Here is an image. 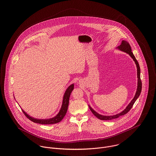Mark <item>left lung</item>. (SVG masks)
<instances>
[{
  "label": "left lung",
  "instance_id": "8db88e82",
  "mask_svg": "<svg viewBox=\"0 0 156 156\" xmlns=\"http://www.w3.org/2000/svg\"><path fill=\"white\" fill-rule=\"evenodd\" d=\"M118 48L121 51H123L124 52H126L127 53L129 54L130 56L133 58L134 61L136 63V67H137V78H138V83H137V91L136 93V95L133 98V99L132 100V101L130 103V104L128 105V106L126 108V109L122 112L121 113L117 114L116 115H113V116H103L101 115H99L98 113H97L96 112L94 111L90 106H89V109L90 110V111L92 112V113L98 119H101V120H111L113 119H116L118 118V117L124 115L125 114H126L127 113H128L130 111V109L132 108L133 106L134 102L136 101V100H137V98L139 97V96L140 94L141 90H142V82H141V79H140V67L139 65V63L137 62V61L136 60L135 56H134L133 52L132 51V48L131 47L129 44V43L128 42H127L126 41H122L121 44L120 45L119 47H118Z\"/></svg>",
  "mask_w": 156,
  "mask_h": 156
}]
</instances>
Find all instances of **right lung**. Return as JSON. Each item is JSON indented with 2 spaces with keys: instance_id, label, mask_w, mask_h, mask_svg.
Returning a JSON list of instances; mask_svg holds the SVG:
<instances>
[{
  "instance_id": "obj_1",
  "label": "right lung",
  "mask_w": 156,
  "mask_h": 156,
  "mask_svg": "<svg viewBox=\"0 0 156 156\" xmlns=\"http://www.w3.org/2000/svg\"><path fill=\"white\" fill-rule=\"evenodd\" d=\"M74 89V85H70L68 88H67L64 96V98H63V102H62V108L61 109L59 112V113L54 118H51V119H35L33 118L32 117H30V116H29L25 112L23 111L22 110L23 112L24 113V115L31 121L35 122V123H38V124H56L58 122H59L60 121H62V119L64 118V117L65 116L66 113H67V109H68V104H69V96L70 94L72 92V90Z\"/></svg>"
}]
</instances>
